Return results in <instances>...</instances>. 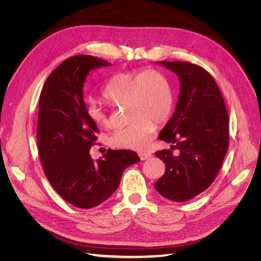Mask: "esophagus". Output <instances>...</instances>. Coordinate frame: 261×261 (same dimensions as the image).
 Instances as JSON below:
<instances>
[{
  "label": "esophagus",
  "instance_id": "1",
  "mask_svg": "<svg viewBox=\"0 0 261 261\" xmlns=\"http://www.w3.org/2000/svg\"><path fill=\"white\" fill-rule=\"evenodd\" d=\"M138 154H139L141 160H147V159H149V158H151V153H150V152H144L143 151V152H139Z\"/></svg>",
  "mask_w": 261,
  "mask_h": 261
}]
</instances>
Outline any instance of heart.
Here are the masks:
<instances>
[{"label": "heart", "mask_w": 261, "mask_h": 261, "mask_svg": "<svg viewBox=\"0 0 261 261\" xmlns=\"http://www.w3.org/2000/svg\"><path fill=\"white\" fill-rule=\"evenodd\" d=\"M102 96L113 107H127L126 114L130 123L109 137L110 145L117 148L144 149L151 140L154 123H164L173 109L171 85L155 69L117 74L106 84ZM87 113L96 125H110L108 114L94 101L87 106Z\"/></svg>", "instance_id": "1"}]
</instances>
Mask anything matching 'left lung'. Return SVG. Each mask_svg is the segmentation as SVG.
I'll return each instance as SVG.
<instances>
[{"mask_svg": "<svg viewBox=\"0 0 261 261\" xmlns=\"http://www.w3.org/2000/svg\"><path fill=\"white\" fill-rule=\"evenodd\" d=\"M180 83L175 112L158 138L173 144L154 154L165 173L154 184L165 198L183 202L213 183L228 148V114L217 83L203 67L191 62L161 61ZM177 148L180 154L171 153Z\"/></svg>", "mask_w": 261, "mask_h": 261, "instance_id": "obj_1", "label": "left lung"}]
</instances>
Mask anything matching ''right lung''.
Returning <instances> with one entry per match:
<instances>
[{
	"instance_id": "obj_1",
	"label": "right lung",
	"mask_w": 261,
	"mask_h": 261,
	"mask_svg": "<svg viewBox=\"0 0 261 261\" xmlns=\"http://www.w3.org/2000/svg\"><path fill=\"white\" fill-rule=\"evenodd\" d=\"M107 65L91 55L66 59L46 78L39 102L37 141L43 172L63 199L82 209L106 201L123 171L140 160L132 150L109 149L97 161L89 153L99 129L87 113L83 87L91 69Z\"/></svg>"
}]
</instances>
